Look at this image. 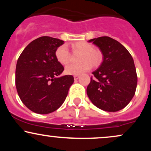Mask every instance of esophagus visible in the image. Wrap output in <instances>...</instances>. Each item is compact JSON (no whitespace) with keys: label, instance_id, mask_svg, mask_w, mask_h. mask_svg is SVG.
Segmentation results:
<instances>
[{"label":"esophagus","instance_id":"34e87169","mask_svg":"<svg viewBox=\"0 0 151 151\" xmlns=\"http://www.w3.org/2000/svg\"><path fill=\"white\" fill-rule=\"evenodd\" d=\"M79 75H75V76H74V79L75 81H77L78 79H79Z\"/></svg>","mask_w":151,"mask_h":151}]
</instances>
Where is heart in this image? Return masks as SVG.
<instances>
[{
  "label": "heart",
  "instance_id": "heart-1",
  "mask_svg": "<svg viewBox=\"0 0 151 151\" xmlns=\"http://www.w3.org/2000/svg\"><path fill=\"white\" fill-rule=\"evenodd\" d=\"M72 49L74 52H81L77 64H70L65 68V72L70 75H79L84 73L91 68L98 67L101 63L103 55L101 51L93 48L91 43L84 41H79L72 43ZM55 58L59 63L65 65L69 63L70 60V54L65 45H61L57 48L55 51Z\"/></svg>",
  "mask_w": 151,
  "mask_h": 151
}]
</instances>
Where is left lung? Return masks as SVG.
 Segmentation results:
<instances>
[{"mask_svg": "<svg viewBox=\"0 0 151 151\" xmlns=\"http://www.w3.org/2000/svg\"><path fill=\"white\" fill-rule=\"evenodd\" d=\"M89 42L99 47L104 60L92 72L86 93L99 109L118 111L129 104L136 92L138 77L132 56L120 42L107 36Z\"/></svg>", "mask_w": 151, "mask_h": 151, "instance_id": "1", "label": "left lung"}]
</instances>
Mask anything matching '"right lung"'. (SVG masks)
I'll return each mask as SVG.
<instances>
[{"instance_id":"obj_1","label":"right lung","mask_w":151,"mask_h":151,"mask_svg":"<svg viewBox=\"0 0 151 151\" xmlns=\"http://www.w3.org/2000/svg\"><path fill=\"white\" fill-rule=\"evenodd\" d=\"M64 41L43 36L32 41L19 57L15 70V86L22 103L40 114L55 111L65 101L73 84L72 75L58 76L64 67L55 58Z\"/></svg>"}]
</instances>
